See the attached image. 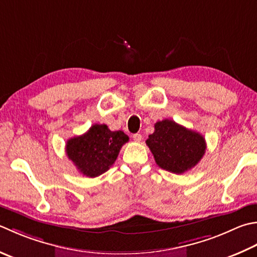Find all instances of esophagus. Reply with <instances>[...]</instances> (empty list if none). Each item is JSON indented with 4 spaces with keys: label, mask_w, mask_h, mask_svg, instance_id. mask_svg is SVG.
Returning <instances> with one entry per match:
<instances>
[{
    "label": "esophagus",
    "mask_w": 257,
    "mask_h": 257,
    "mask_svg": "<svg viewBox=\"0 0 257 257\" xmlns=\"http://www.w3.org/2000/svg\"><path fill=\"white\" fill-rule=\"evenodd\" d=\"M133 139L135 140V142L140 143V142H142V139H143V136L140 135V134H134L133 135Z\"/></svg>",
    "instance_id": "esophagus-1"
}]
</instances>
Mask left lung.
Masks as SVG:
<instances>
[{
	"mask_svg": "<svg viewBox=\"0 0 257 257\" xmlns=\"http://www.w3.org/2000/svg\"><path fill=\"white\" fill-rule=\"evenodd\" d=\"M146 144L160 168L174 174H184L203 158L206 142L202 135L165 119L155 123L154 134Z\"/></svg>",
	"mask_w": 257,
	"mask_h": 257,
	"instance_id": "1",
	"label": "left lung"
}]
</instances>
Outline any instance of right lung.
I'll list each match as a JSON object with an SVG mask.
<instances>
[{
  "label": "right lung",
  "instance_id": "right-lung-1",
  "mask_svg": "<svg viewBox=\"0 0 257 257\" xmlns=\"http://www.w3.org/2000/svg\"><path fill=\"white\" fill-rule=\"evenodd\" d=\"M128 140L121 130L111 132L107 124H93L85 134L70 138L65 153L80 173L94 178L111 167Z\"/></svg>",
  "mask_w": 257,
  "mask_h": 257
}]
</instances>
